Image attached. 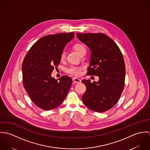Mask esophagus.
<instances>
[{
  "mask_svg": "<svg viewBox=\"0 0 150 150\" xmlns=\"http://www.w3.org/2000/svg\"><path fill=\"white\" fill-rule=\"evenodd\" d=\"M73 81L74 83H81V80L79 79H77V78H73Z\"/></svg>",
  "mask_w": 150,
  "mask_h": 150,
  "instance_id": "esophagus-1",
  "label": "esophagus"
}]
</instances>
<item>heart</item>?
Wrapping results in <instances>:
<instances>
[{
	"mask_svg": "<svg viewBox=\"0 0 150 150\" xmlns=\"http://www.w3.org/2000/svg\"><path fill=\"white\" fill-rule=\"evenodd\" d=\"M74 48L80 55L83 54L84 52H86V47L82 44H80V43L76 44L74 45ZM66 51L64 50L62 51L61 55H60V59L62 61H64V59L66 58ZM83 69V67L81 66L71 65L69 67L67 68L66 71L70 75L77 77V76H79L81 75Z\"/></svg>",
	"mask_w": 150,
	"mask_h": 150,
	"instance_id": "1",
	"label": "heart"
}]
</instances>
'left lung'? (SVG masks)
Here are the masks:
<instances>
[{
	"mask_svg": "<svg viewBox=\"0 0 150 150\" xmlns=\"http://www.w3.org/2000/svg\"><path fill=\"white\" fill-rule=\"evenodd\" d=\"M76 35L91 51L86 75L99 77L98 82L82 80L86 88L83 102L93 111H106L117 103L124 88L125 64L122 52L116 43L103 33Z\"/></svg>",
	"mask_w": 150,
	"mask_h": 150,
	"instance_id": "left-lung-1",
	"label": "left lung"
}]
</instances>
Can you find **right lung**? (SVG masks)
I'll use <instances>...</instances> for the list:
<instances>
[{
    "instance_id": "obj_1",
    "label": "right lung",
    "mask_w": 150,
    "mask_h": 150,
    "mask_svg": "<svg viewBox=\"0 0 150 150\" xmlns=\"http://www.w3.org/2000/svg\"><path fill=\"white\" fill-rule=\"evenodd\" d=\"M74 32L45 36L35 43L25 55L22 65L23 85L32 102L40 108L51 110L64 100L72 84L63 76L59 81L51 72L60 63V55Z\"/></svg>"
}]
</instances>
